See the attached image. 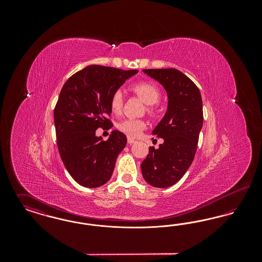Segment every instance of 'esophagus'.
<instances>
[{
  "mask_svg": "<svg viewBox=\"0 0 262 262\" xmlns=\"http://www.w3.org/2000/svg\"><path fill=\"white\" fill-rule=\"evenodd\" d=\"M137 140L136 139H134V138H132V137H128L127 138V143L128 144H133V143H135Z\"/></svg>",
  "mask_w": 262,
  "mask_h": 262,
  "instance_id": "34e87169",
  "label": "esophagus"
}]
</instances>
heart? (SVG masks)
Masks as SVG:
<instances>
[{"label":"heart","instance_id":"b5f03b06","mask_svg":"<svg viewBox=\"0 0 262 262\" xmlns=\"http://www.w3.org/2000/svg\"><path fill=\"white\" fill-rule=\"evenodd\" d=\"M132 90L143 100L146 104H148L147 112L151 116H155L158 113V107L156 103L160 99V91L156 85L151 82L143 81L138 82L133 85ZM110 106L113 112L115 114H120L122 112L124 106V95L122 91H115L110 99ZM146 126V124L143 120L140 119H125L119 123L118 128L128 137H137Z\"/></svg>","mask_w":262,"mask_h":262}]
</instances>
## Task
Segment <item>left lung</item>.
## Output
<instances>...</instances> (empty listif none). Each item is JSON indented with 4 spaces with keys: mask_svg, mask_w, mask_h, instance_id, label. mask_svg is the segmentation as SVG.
Listing matches in <instances>:
<instances>
[{
    "mask_svg": "<svg viewBox=\"0 0 262 262\" xmlns=\"http://www.w3.org/2000/svg\"><path fill=\"white\" fill-rule=\"evenodd\" d=\"M143 73L157 80L168 96V108L152 132L163 138L156 149L141 163L144 180L155 187H169L179 182L193 161L203 125L200 89L176 69H151Z\"/></svg>",
    "mask_w": 262,
    "mask_h": 262,
    "instance_id": "obj_1",
    "label": "left lung"
}]
</instances>
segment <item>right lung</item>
I'll use <instances>...</instances> for the list:
<instances>
[{
  "mask_svg": "<svg viewBox=\"0 0 262 262\" xmlns=\"http://www.w3.org/2000/svg\"><path fill=\"white\" fill-rule=\"evenodd\" d=\"M137 73L93 64L72 75L62 86L54 110L57 145L66 169L82 187H101L112 177L126 137L115 129L103 140L96 129L112 127L107 118L112 113L111 96Z\"/></svg>",
  "mask_w": 262,
  "mask_h": 262,
  "instance_id": "right-lung-1",
  "label": "right lung"
}]
</instances>
